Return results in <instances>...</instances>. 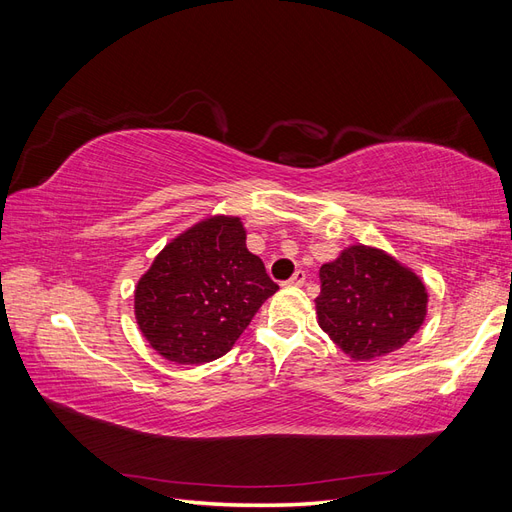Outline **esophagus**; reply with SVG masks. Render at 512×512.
<instances>
[{
  "label": "esophagus",
  "instance_id": "obj_1",
  "mask_svg": "<svg viewBox=\"0 0 512 512\" xmlns=\"http://www.w3.org/2000/svg\"><path fill=\"white\" fill-rule=\"evenodd\" d=\"M305 277H307L305 271H297V273H294V275L290 277V280H288L286 284H288V286H303V284H305Z\"/></svg>",
  "mask_w": 512,
  "mask_h": 512
}]
</instances>
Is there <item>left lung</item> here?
<instances>
[{
    "label": "left lung",
    "instance_id": "left-lung-1",
    "mask_svg": "<svg viewBox=\"0 0 512 512\" xmlns=\"http://www.w3.org/2000/svg\"><path fill=\"white\" fill-rule=\"evenodd\" d=\"M320 329L354 361L404 346L421 329L427 290L421 277L365 245H352L320 267Z\"/></svg>",
    "mask_w": 512,
    "mask_h": 512
}]
</instances>
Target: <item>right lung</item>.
<instances>
[{
    "label": "right lung",
    "instance_id": "right-lung-1",
    "mask_svg": "<svg viewBox=\"0 0 512 512\" xmlns=\"http://www.w3.org/2000/svg\"><path fill=\"white\" fill-rule=\"evenodd\" d=\"M280 288L245 247L239 218L215 215L170 241L138 280V329L164 359L200 365L224 356Z\"/></svg>",
    "mask_w": 512,
    "mask_h": 512
}]
</instances>
